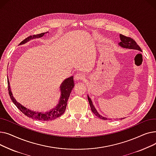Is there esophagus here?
<instances>
[{
    "mask_svg": "<svg viewBox=\"0 0 156 156\" xmlns=\"http://www.w3.org/2000/svg\"><path fill=\"white\" fill-rule=\"evenodd\" d=\"M74 78H75L76 80H82L83 78V75H81L80 73H76L75 75H74Z\"/></svg>",
    "mask_w": 156,
    "mask_h": 156,
    "instance_id": "esophagus-1",
    "label": "esophagus"
}]
</instances>
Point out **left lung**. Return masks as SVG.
Instances as JSON below:
<instances>
[{
	"label": "left lung",
	"mask_w": 156,
	"mask_h": 156,
	"mask_svg": "<svg viewBox=\"0 0 156 156\" xmlns=\"http://www.w3.org/2000/svg\"><path fill=\"white\" fill-rule=\"evenodd\" d=\"M120 40H121V42H119V45L123 47V48H129V49H135V50H138V51H142L140 47L138 46V45H137L136 42L135 41L130 37H126L125 35H122L121 34H120ZM88 100L90 104V108L92 111L94 112V114H95V116H97L98 118H99L102 119H104L106 120L107 118L101 116L100 114H99V112H97V111L96 110V109L95 108V107L93 105V103L92 102V100L90 99V98L89 97V96L88 95Z\"/></svg>",
	"instance_id": "obj_1"
}]
</instances>
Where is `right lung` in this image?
<instances>
[{"label": "right lung", "instance_id": "right-lung-1", "mask_svg": "<svg viewBox=\"0 0 156 156\" xmlns=\"http://www.w3.org/2000/svg\"><path fill=\"white\" fill-rule=\"evenodd\" d=\"M45 34H47V32L42 33V34H40L35 35L33 36H30L27 38L23 40L19 45H20L22 44H26L27 42H28V41L31 40V39L37 38H38L42 37L43 36H44ZM7 85H8V91H9V94L11 97V101L16 105V107H17L24 114V115H26L27 116L31 118L32 119H35L37 120L51 121V120L55 119L57 118H59L65 112V110H66V105H67V101L69 99L71 90H73L74 86H75V82H74L73 76H71L70 78L66 79L63 81L60 87L61 93V98H60L58 105H57L56 106V108H55L54 109L51 110L50 111L46 112L45 113L31 111L27 108L26 107H24V105L21 104L20 102H18L16 100V99L12 95L11 89L10 87L9 78H7Z\"/></svg>", "mask_w": 156, "mask_h": 156}]
</instances>
